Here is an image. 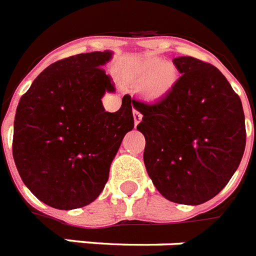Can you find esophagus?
<instances>
[{"label": "esophagus", "instance_id": "esophagus-1", "mask_svg": "<svg viewBox=\"0 0 256 256\" xmlns=\"http://www.w3.org/2000/svg\"><path fill=\"white\" fill-rule=\"evenodd\" d=\"M132 116H134V122H135V126L140 122V120H142V114L139 113L138 110L134 109V112H132Z\"/></svg>", "mask_w": 256, "mask_h": 256}]
</instances>
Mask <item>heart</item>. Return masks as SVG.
I'll use <instances>...</instances> for the list:
<instances>
[{
    "label": "heart",
    "instance_id": "heart-1",
    "mask_svg": "<svg viewBox=\"0 0 256 256\" xmlns=\"http://www.w3.org/2000/svg\"><path fill=\"white\" fill-rule=\"evenodd\" d=\"M130 80L143 84V90L151 97H162L174 86L178 72L172 64L163 63L158 58H147L130 70Z\"/></svg>",
    "mask_w": 256,
    "mask_h": 256
}]
</instances>
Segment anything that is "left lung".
I'll use <instances>...</instances> for the list:
<instances>
[{"instance_id":"1","label":"left lung","mask_w":256,"mask_h":256,"mask_svg":"<svg viewBox=\"0 0 256 256\" xmlns=\"http://www.w3.org/2000/svg\"><path fill=\"white\" fill-rule=\"evenodd\" d=\"M174 64L182 74L155 102L132 100L142 114L143 160L154 186L167 200L206 202L229 182L246 147L240 96L218 68L192 56Z\"/></svg>"}]
</instances>
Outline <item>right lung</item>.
<instances>
[{
    "label": "right lung",
    "mask_w": 256,
    "mask_h": 256,
    "mask_svg": "<svg viewBox=\"0 0 256 256\" xmlns=\"http://www.w3.org/2000/svg\"><path fill=\"white\" fill-rule=\"evenodd\" d=\"M112 51L78 54L51 64L16 106L13 156L24 186L60 210L98 197L126 132L134 128L132 97L105 112L101 98L116 92L104 66Z\"/></svg>",
    "instance_id": "right-lung-1"
}]
</instances>
